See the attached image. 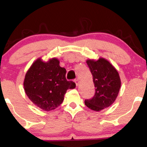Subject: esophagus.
I'll return each instance as SVG.
<instances>
[{"instance_id": "esophagus-1", "label": "esophagus", "mask_w": 147, "mask_h": 147, "mask_svg": "<svg viewBox=\"0 0 147 147\" xmlns=\"http://www.w3.org/2000/svg\"><path fill=\"white\" fill-rule=\"evenodd\" d=\"M74 82H75V84H76V86H78V85H79V79H75V81H74Z\"/></svg>"}]
</instances>
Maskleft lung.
<instances>
[{
    "label": "left lung",
    "mask_w": 147,
    "mask_h": 147,
    "mask_svg": "<svg viewBox=\"0 0 147 147\" xmlns=\"http://www.w3.org/2000/svg\"><path fill=\"white\" fill-rule=\"evenodd\" d=\"M92 75L95 94L90 99L85 100V105L95 111L109 107L117 98L121 87V79L117 70L106 59H87Z\"/></svg>",
    "instance_id": "left-lung-1"
}]
</instances>
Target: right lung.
Here are the masks:
<instances>
[{
    "mask_svg": "<svg viewBox=\"0 0 147 147\" xmlns=\"http://www.w3.org/2000/svg\"><path fill=\"white\" fill-rule=\"evenodd\" d=\"M59 63L57 58L44 61L40 57L25 74V92L35 106L45 111L57 109L63 102L67 90L76 87L73 82L66 80V70Z\"/></svg>",
    "mask_w": 147,
    "mask_h": 147,
    "instance_id": "obj_1",
    "label": "right lung"
}]
</instances>
